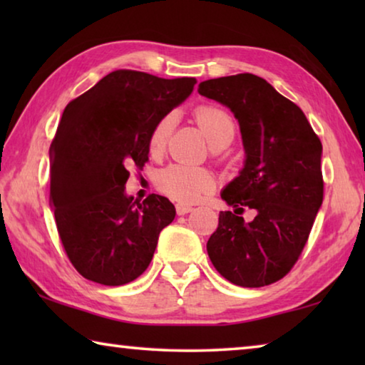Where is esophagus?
<instances>
[{
	"label": "esophagus",
	"mask_w": 365,
	"mask_h": 365,
	"mask_svg": "<svg viewBox=\"0 0 365 365\" xmlns=\"http://www.w3.org/2000/svg\"><path fill=\"white\" fill-rule=\"evenodd\" d=\"M175 209H177V214L178 215H185V214H188V212L193 211V207L187 206V205H177Z\"/></svg>",
	"instance_id": "1"
}]
</instances>
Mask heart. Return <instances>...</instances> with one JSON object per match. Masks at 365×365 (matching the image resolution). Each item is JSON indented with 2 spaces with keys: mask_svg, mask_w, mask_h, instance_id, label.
<instances>
[{
  "mask_svg": "<svg viewBox=\"0 0 365 365\" xmlns=\"http://www.w3.org/2000/svg\"><path fill=\"white\" fill-rule=\"evenodd\" d=\"M195 119L212 148H225L233 141L237 133L233 117L224 108L215 104H201L195 109ZM174 114H165L156 122L148 140L151 156H160L168 148L170 133L174 130ZM158 187L164 195L178 202H196L202 196L211 193L215 187L212 174L206 169L188 168L174 164L159 172Z\"/></svg>",
  "mask_w": 365,
  "mask_h": 365,
  "instance_id": "obj_1",
  "label": "heart"
}]
</instances>
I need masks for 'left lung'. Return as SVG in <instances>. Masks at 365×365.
I'll use <instances>...</instances> for the list:
<instances>
[{
  "label": "left lung",
  "instance_id": "left-lung-1",
  "mask_svg": "<svg viewBox=\"0 0 365 365\" xmlns=\"http://www.w3.org/2000/svg\"><path fill=\"white\" fill-rule=\"evenodd\" d=\"M197 91L230 108L246 151L243 170L222 191L237 209L219 214L209 259L233 285H270L293 269L322 206V143L299 106L261 77L211 78ZM243 207L257 211L251 222L236 215Z\"/></svg>",
  "mask_w": 365,
  "mask_h": 365
}]
</instances>
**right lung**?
I'll return each mask as SVG.
<instances>
[{"label": "right lung", "instance_id": "obj_1", "mask_svg": "<svg viewBox=\"0 0 365 365\" xmlns=\"http://www.w3.org/2000/svg\"><path fill=\"white\" fill-rule=\"evenodd\" d=\"M195 83L119 69L66 106L49 150V197L66 255L86 280L125 285L150 265L175 207L159 195L127 196L128 168L143 169L153 127Z\"/></svg>", "mask_w": 365, "mask_h": 365}]
</instances>
